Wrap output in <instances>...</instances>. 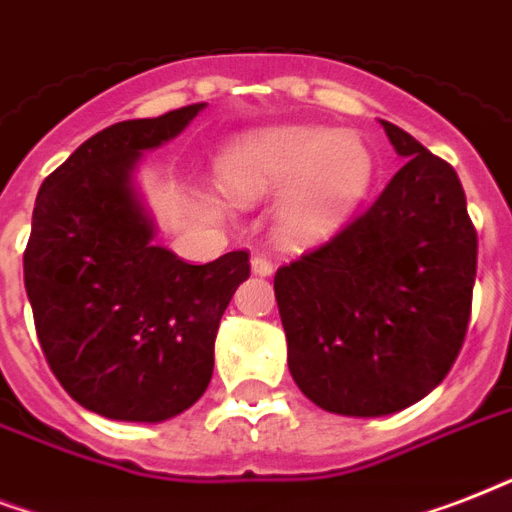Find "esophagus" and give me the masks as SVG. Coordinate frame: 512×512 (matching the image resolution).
<instances>
[{
    "label": "esophagus",
    "instance_id": "34e87169",
    "mask_svg": "<svg viewBox=\"0 0 512 512\" xmlns=\"http://www.w3.org/2000/svg\"><path fill=\"white\" fill-rule=\"evenodd\" d=\"M251 272L259 277H269L272 275V261L267 256H253L251 259Z\"/></svg>",
    "mask_w": 512,
    "mask_h": 512
}]
</instances>
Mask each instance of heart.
<instances>
[{"label":"heart","mask_w":512,"mask_h":512,"mask_svg":"<svg viewBox=\"0 0 512 512\" xmlns=\"http://www.w3.org/2000/svg\"><path fill=\"white\" fill-rule=\"evenodd\" d=\"M374 178V157L355 133L277 125L245 133L216 160V184L232 202L282 194L275 229L285 245L323 243L350 219Z\"/></svg>","instance_id":"obj_1"}]
</instances>
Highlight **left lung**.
<instances>
[{
	"mask_svg": "<svg viewBox=\"0 0 512 512\" xmlns=\"http://www.w3.org/2000/svg\"><path fill=\"white\" fill-rule=\"evenodd\" d=\"M382 128L406 165L328 243L275 275L293 382L342 417H387L433 392L473 304L478 235L457 170L398 125Z\"/></svg>",
	"mask_w": 512,
	"mask_h": 512,
	"instance_id": "left-lung-1",
	"label": "left lung"
}]
</instances>
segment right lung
Masks as SVG:
<instances>
[{"label":"right lung","mask_w":512,"mask_h":512,"mask_svg":"<svg viewBox=\"0 0 512 512\" xmlns=\"http://www.w3.org/2000/svg\"><path fill=\"white\" fill-rule=\"evenodd\" d=\"M205 104L95 133L39 186L23 283L47 363L93 414L165 422L197 403L248 251L186 264L154 245L133 173Z\"/></svg>","instance_id":"right-lung-1"}]
</instances>
